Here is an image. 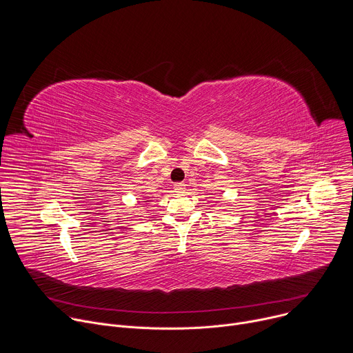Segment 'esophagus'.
<instances>
[{"mask_svg": "<svg viewBox=\"0 0 353 353\" xmlns=\"http://www.w3.org/2000/svg\"><path fill=\"white\" fill-rule=\"evenodd\" d=\"M184 190H185V184L184 183H176L174 184V191L176 192H184Z\"/></svg>", "mask_w": 353, "mask_h": 353, "instance_id": "esophagus-1", "label": "esophagus"}]
</instances>
